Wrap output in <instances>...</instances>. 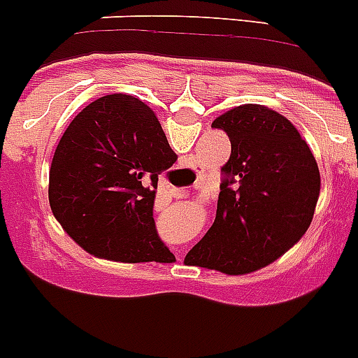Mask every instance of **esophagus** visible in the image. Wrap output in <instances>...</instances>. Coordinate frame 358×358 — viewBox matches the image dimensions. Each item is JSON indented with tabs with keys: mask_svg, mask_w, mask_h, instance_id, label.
I'll use <instances>...</instances> for the list:
<instances>
[{
	"mask_svg": "<svg viewBox=\"0 0 358 358\" xmlns=\"http://www.w3.org/2000/svg\"><path fill=\"white\" fill-rule=\"evenodd\" d=\"M178 257H180V255H178Z\"/></svg>",
	"mask_w": 358,
	"mask_h": 358,
	"instance_id": "1",
	"label": "esophagus"
}]
</instances>
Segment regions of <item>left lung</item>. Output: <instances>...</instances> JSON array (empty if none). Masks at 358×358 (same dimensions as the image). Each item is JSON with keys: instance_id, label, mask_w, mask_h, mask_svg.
Instances as JSON below:
<instances>
[{"instance_id": "left-lung-1", "label": "left lung", "mask_w": 358, "mask_h": 358, "mask_svg": "<svg viewBox=\"0 0 358 358\" xmlns=\"http://www.w3.org/2000/svg\"><path fill=\"white\" fill-rule=\"evenodd\" d=\"M228 135L214 224L185 264L244 275L275 262L310 227L320 169L294 124L262 105H241L212 123Z\"/></svg>"}]
</instances>
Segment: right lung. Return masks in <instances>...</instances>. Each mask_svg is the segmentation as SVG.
Returning <instances> with one entry per match:
<instances>
[{"mask_svg": "<svg viewBox=\"0 0 358 358\" xmlns=\"http://www.w3.org/2000/svg\"><path fill=\"white\" fill-rule=\"evenodd\" d=\"M159 119L141 99L108 94L64 131L50 169V205L89 253L119 262H171L157 234L159 175L176 162Z\"/></svg>", "mask_w": 358, "mask_h": 358, "instance_id": "1", "label": "right lung"}]
</instances>
